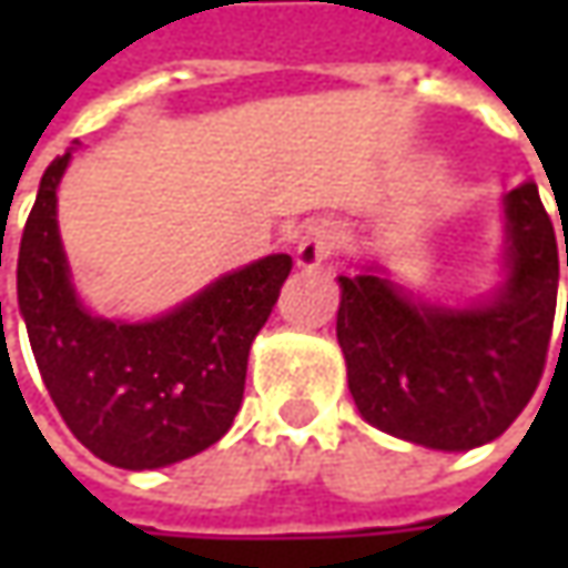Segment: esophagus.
I'll list each match as a JSON object with an SVG mask.
<instances>
[{"label": "esophagus", "mask_w": 568, "mask_h": 568, "mask_svg": "<svg viewBox=\"0 0 568 568\" xmlns=\"http://www.w3.org/2000/svg\"><path fill=\"white\" fill-rule=\"evenodd\" d=\"M338 250V230L328 221H316L303 230L300 243H296V265L300 268H316L332 252Z\"/></svg>", "instance_id": "1"}]
</instances>
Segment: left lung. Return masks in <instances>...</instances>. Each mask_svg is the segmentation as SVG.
Listing matches in <instances>:
<instances>
[{"label": "left lung", "instance_id": "obj_1", "mask_svg": "<svg viewBox=\"0 0 568 568\" xmlns=\"http://www.w3.org/2000/svg\"><path fill=\"white\" fill-rule=\"evenodd\" d=\"M506 217L509 277L484 306H429L379 274H341L338 344L363 420L465 452L503 436L531 402L557 316V233L535 183L506 195Z\"/></svg>", "mask_w": 568, "mask_h": 568}]
</instances>
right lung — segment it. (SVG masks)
Wrapping results in <instances>:
<instances>
[{"label":"right lung","mask_w":568,"mask_h":568,"mask_svg":"<svg viewBox=\"0 0 568 568\" xmlns=\"http://www.w3.org/2000/svg\"><path fill=\"white\" fill-rule=\"evenodd\" d=\"M69 158L47 166L18 252V306L33 361L81 446L116 468H164L230 429L252 338L272 316L294 258L265 255L154 322L91 316L72 291L55 227V186Z\"/></svg>","instance_id":"1"}]
</instances>
